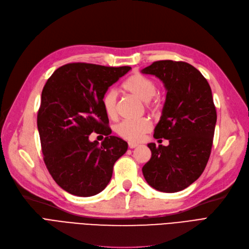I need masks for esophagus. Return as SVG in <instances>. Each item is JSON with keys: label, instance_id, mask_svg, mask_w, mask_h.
<instances>
[{"label": "esophagus", "instance_id": "esophagus-1", "mask_svg": "<svg viewBox=\"0 0 249 249\" xmlns=\"http://www.w3.org/2000/svg\"><path fill=\"white\" fill-rule=\"evenodd\" d=\"M128 145H129V148H130V149H134V148H136V146L139 145V144H137V143H134V142H128Z\"/></svg>", "mask_w": 249, "mask_h": 249}]
</instances>
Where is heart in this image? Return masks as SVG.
<instances>
[{
    "instance_id": "1",
    "label": "heart",
    "mask_w": 249,
    "mask_h": 249,
    "mask_svg": "<svg viewBox=\"0 0 249 249\" xmlns=\"http://www.w3.org/2000/svg\"><path fill=\"white\" fill-rule=\"evenodd\" d=\"M122 88L136 96L142 101H145V107L152 113H157L160 109V100L155 97L157 92L156 82L142 73H134L128 78L122 85ZM103 106L105 112L109 119H116L117 110V92L108 90L103 97ZM152 129V123L148 118H142L134 121H123L117 125L116 132L122 139L129 142L141 141L145 133Z\"/></svg>"
}]
</instances>
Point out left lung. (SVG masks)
I'll return each instance as SVG.
<instances>
[{"label":"left lung","instance_id":"1","mask_svg":"<svg viewBox=\"0 0 249 249\" xmlns=\"http://www.w3.org/2000/svg\"><path fill=\"white\" fill-rule=\"evenodd\" d=\"M142 72L158 77L167 90L154 137L169 141L167 146L148 144L152 157L142 173L154 189L176 193L197 180L206 167L216 123L213 93L203 75L185 61H154Z\"/></svg>","mask_w":249,"mask_h":249}]
</instances>
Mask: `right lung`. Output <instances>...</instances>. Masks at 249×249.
I'll list each match as a JSON object with an SVG mask.
<instances>
[{
    "label": "right lung",
    "mask_w": 249,
    "mask_h": 249,
    "mask_svg": "<svg viewBox=\"0 0 249 249\" xmlns=\"http://www.w3.org/2000/svg\"><path fill=\"white\" fill-rule=\"evenodd\" d=\"M130 67L71 62L46 82L36 116L43 159L52 178L71 195L90 197L110 180L115 162L128 144L110 135L103 97ZM92 132L106 135L91 143Z\"/></svg>",
    "instance_id": "obj_1"
}]
</instances>
